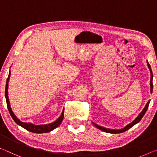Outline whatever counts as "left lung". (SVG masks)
Here are the masks:
<instances>
[{"instance_id": "1", "label": "left lung", "mask_w": 157, "mask_h": 157, "mask_svg": "<svg viewBox=\"0 0 157 157\" xmlns=\"http://www.w3.org/2000/svg\"><path fill=\"white\" fill-rule=\"evenodd\" d=\"M147 66H148L149 69H150V73H151V78H150V93L151 94V93H152V91H153V84H152L153 74H152V71H151V66H150V63H149V62L147 61ZM150 101H148V102L147 103V104L145 106V108H143V110L141 111V113L138 114V117H137L135 119H134L132 122L129 123L128 124H127V125L125 126V127H124L123 128H121V129H112V128H105V127H103V126H99V125H98V124H96L95 123H94L93 121H92V124H93L97 128L100 129L101 131H104V132L109 133H122V132H124V131H127L128 129L132 127L133 126L135 125V124H136L137 123H138L139 121L141 120V119L143 118L144 114H145L147 110L149 104H150Z\"/></svg>"}]
</instances>
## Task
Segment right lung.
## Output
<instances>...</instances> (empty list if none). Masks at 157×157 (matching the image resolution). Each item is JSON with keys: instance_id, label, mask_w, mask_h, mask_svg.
Instances as JSON below:
<instances>
[{"instance_id": "obj_1", "label": "right lung", "mask_w": 157, "mask_h": 157, "mask_svg": "<svg viewBox=\"0 0 157 157\" xmlns=\"http://www.w3.org/2000/svg\"><path fill=\"white\" fill-rule=\"evenodd\" d=\"M10 71L9 72L8 78L7 79L6 91H5V96H6V103H7V108H8L9 113L10 114L12 118L14 119V121H15L18 125L21 126V127H23L25 129H26L27 131H31V132H33L35 133H43L49 132V131L54 130V129H55L56 128L58 127L59 125H60L63 119L64 109L63 110V111H62L61 116L59 117L56 121H54V122L48 124H44V125H35L33 124L23 122V121H21L19 120V119L17 117L15 114H14L13 112H12L10 107V101L8 98V82L10 80Z\"/></svg>"}]
</instances>
